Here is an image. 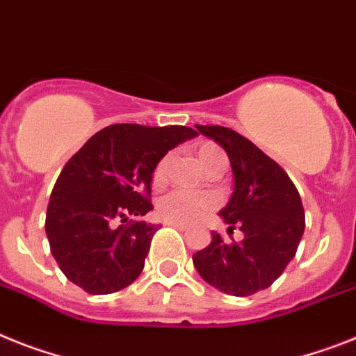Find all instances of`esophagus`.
I'll use <instances>...</instances> for the list:
<instances>
[{
	"instance_id": "34e87169",
	"label": "esophagus",
	"mask_w": 356,
	"mask_h": 356,
	"mask_svg": "<svg viewBox=\"0 0 356 356\" xmlns=\"http://www.w3.org/2000/svg\"><path fill=\"white\" fill-rule=\"evenodd\" d=\"M166 224H168V226H172V228L179 229V232H186V229H188V226H186V224H181V222H172V220H166Z\"/></svg>"
}]
</instances>
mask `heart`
<instances>
[{"mask_svg":"<svg viewBox=\"0 0 356 356\" xmlns=\"http://www.w3.org/2000/svg\"><path fill=\"white\" fill-rule=\"evenodd\" d=\"M195 157L201 164V168L210 170L213 164L219 161H226V155L220 150L219 146L213 143H201L195 148ZM170 164V155H164L157 161V164L152 170V184L155 188L163 186L164 179H166V170ZM217 206V199L208 193H192L184 192V190H175V192L164 195L157 202V213L164 220H172V222L190 224L204 217L208 211H211Z\"/></svg>","mask_w":356,"mask_h":356,"instance_id":"obj_1","label":"heart"}]
</instances>
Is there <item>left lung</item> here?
Listing matches in <instances>:
<instances>
[{"instance_id":"8db88e82","label":"left lung","mask_w":356,"mask_h":356,"mask_svg":"<svg viewBox=\"0 0 356 356\" xmlns=\"http://www.w3.org/2000/svg\"><path fill=\"white\" fill-rule=\"evenodd\" d=\"M222 146L234 172V193L219 211L229 229L241 228V243L226 244L211 232V243L193 255L202 279L222 293L248 297L270 288L297 253L304 208L297 188L271 157L232 128L195 124Z\"/></svg>"}]
</instances>
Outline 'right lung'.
Listing matches in <instances>:
<instances>
[{"instance_id": "obj_1", "label": "right lung", "mask_w": 356, "mask_h": 356, "mask_svg": "<svg viewBox=\"0 0 356 356\" xmlns=\"http://www.w3.org/2000/svg\"><path fill=\"white\" fill-rule=\"evenodd\" d=\"M195 136L188 127L110 124L72 155L44 220L50 252L70 282L86 293L108 295L141 275L157 226L130 217L154 210L157 161Z\"/></svg>"}]
</instances>
